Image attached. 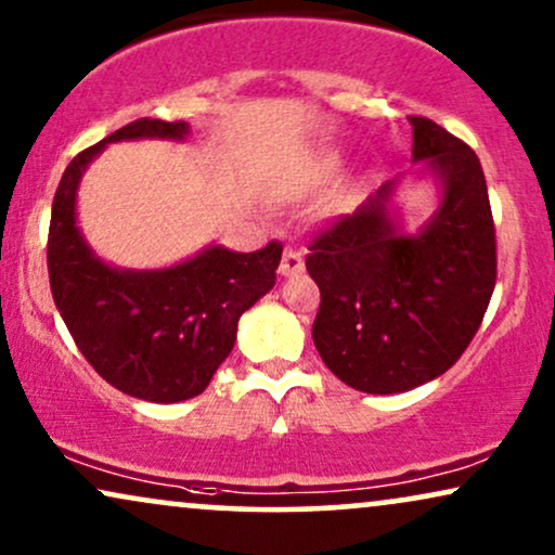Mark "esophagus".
<instances>
[{
	"label": "esophagus",
	"mask_w": 555,
	"mask_h": 555,
	"mask_svg": "<svg viewBox=\"0 0 555 555\" xmlns=\"http://www.w3.org/2000/svg\"><path fill=\"white\" fill-rule=\"evenodd\" d=\"M301 271H305V258H301V250L297 248V245H286L282 263H279V273H282V276H294V273H301Z\"/></svg>",
	"instance_id": "esophagus-1"
}]
</instances>
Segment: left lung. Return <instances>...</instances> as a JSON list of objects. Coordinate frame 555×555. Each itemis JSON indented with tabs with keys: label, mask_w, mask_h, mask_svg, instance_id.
<instances>
[{
	"label": "left lung",
	"mask_w": 555,
	"mask_h": 555,
	"mask_svg": "<svg viewBox=\"0 0 555 555\" xmlns=\"http://www.w3.org/2000/svg\"><path fill=\"white\" fill-rule=\"evenodd\" d=\"M412 158L443 184L417 235L389 212L387 181L353 215L310 243L320 286L312 340L325 366L366 395H397L446 374L479 330L496 282V235L487 179L464 140L410 117Z\"/></svg>",
	"instance_id": "8db88e82"
}]
</instances>
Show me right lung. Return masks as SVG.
<instances>
[{
	"instance_id": "obj_1",
	"label": "right lung",
	"mask_w": 555,
	"mask_h": 555,
	"mask_svg": "<svg viewBox=\"0 0 555 555\" xmlns=\"http://www.w3.org/2000/svg\"><path fill=\"white\" fill-rule=\"evenodd\" d=\"M186 122L140 117L63 171L48 230L53 301L96 374L125 395L149 402H184L207 389L235 346L237 320L276 284L282 243L254 254L222 245L158 271L112 269L76 228L81 173L107 143L138 138L184 140Z\"/></svg>"
}]
</instances>
